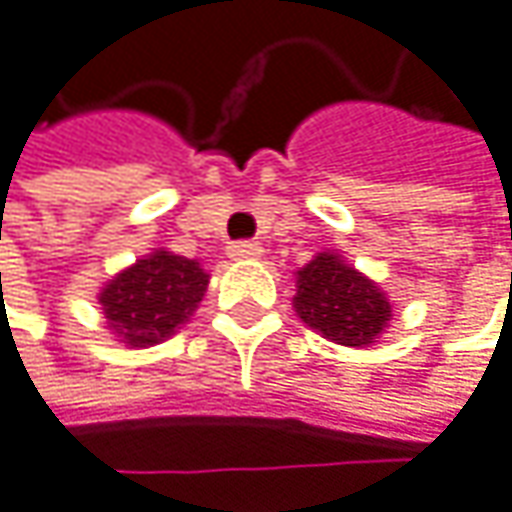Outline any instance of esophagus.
<instances>
[{
  "label": "esophagus",
  "instance_id": "34e87169",
  "mask_svg": "<svg viewBox=\"0 0 512 512\" xmlns=\"http://www.w3.org/2000/svg\"><path fill=\"white\" fill-rule=\"evenodd\" d=\"M261 254H264L261 242H251V239L227 245V258H233V261H254V258H261Z\"/></svg>",
  "mask_w": 512,
  "mask_h": 512
}]
</instances>
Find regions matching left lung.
I'll return each instance as SVG.
<instances>
[{
	"label": "left lung",
	"mask_w": 512,
	"mask_h": 512,
	"mask_svg": "<svg viewBox=\"0 0 512 512\" xmlns=\"http://www.w3.org/2000/svg\"><path fill=\"white\" fill-rule=\"evenodd\" d=\"M294 309L303 324L345 348H369L393 318L387 294L336 251H321L297 270Z\"/></svg>",
	"instance_id": "left-lung-1"
}]
</instances>
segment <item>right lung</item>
I'll return each mask as SVG.
<instances>
[{
	"label": "right lung",
	"mask_w": 512,
	"mask_h": 512,
	"mask_svg": "<svg viewBox=\"0 0 512 512\" xmlns=\"http://www.w3.org/2000/svg\"><path fill=\"white\" fill-rule=\"evenodd\" d=\"M209 276L197 261L155 248L116 273L98 294L107 330L128 348H149L170 339L197 309Z\"/></svg>",
	"instance_id": "right-lung-1"
}]
</instances>
